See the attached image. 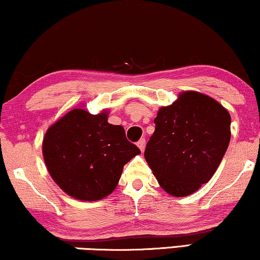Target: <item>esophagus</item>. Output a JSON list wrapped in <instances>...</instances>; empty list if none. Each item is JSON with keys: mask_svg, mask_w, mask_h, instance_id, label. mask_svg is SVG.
Masks as SVG:
<instances>
[{"mask_svg": "<svg viewBox=\"0 0 260 260\" xmlns=\"http://www.w3.org/2000/svg\"><path fill=\"white\" fill-rule=\"evenodd\" d=\"M137 147L141 149V151L144 150V148H145V140H144V138H141V140L137 142Z\"/></svg>", "mask_w": 260, "mask_h": 260, "instance_id": "1", "label": "esophagus"}]
</instances>
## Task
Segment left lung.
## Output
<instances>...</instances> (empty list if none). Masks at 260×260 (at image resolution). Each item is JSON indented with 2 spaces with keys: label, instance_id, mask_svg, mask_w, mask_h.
<instances>
[{
  "label": "left lung",
  "instance_id": "8db88e82",
  "mask_svg": "<svg viewBox=\"0 0 260 260\" xmlns=\"http://www.w3.org/2000/svg\"><path fill=\"white\" fill-rule=\"evenodd\" d=\"M154 122L145 161L167 193L193 194L214 175L229 148V111L208 95L186 91L159 109Z\"/></svg>",
  "mask_w": 260,
  "mask_h": 260
}]
</instances>
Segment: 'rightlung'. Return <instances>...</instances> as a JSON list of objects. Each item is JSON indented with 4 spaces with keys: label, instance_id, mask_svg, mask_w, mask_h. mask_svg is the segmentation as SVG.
<instances>
[{
    "label": "right lung",
    "instance_id": "right-lung-1",
    "mask_svg": "<svg viewBox=\"0 0 260 260\" xmlns=\"http://www.w3.org/2000/svg\"><path fill=\"white\" fill-rule=\"evenodd\" d=\"M141 152L108 112L73 109L46 133L42 154L49 175L70 197L97 201L111 194L123 167Z\"/></svg>",
    "mask_w": 260,
    "mask_h": 260
}]
</instances>
